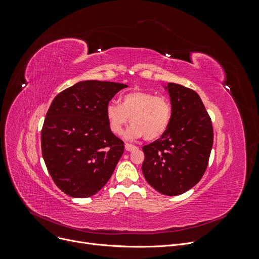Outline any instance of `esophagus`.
<instances>
[{"label": "esophagus", "mask_w": 259, "mask_h": 259, "mask_svg": "<svg viewBox=\"0 0 259 259\" xmlns=\"http://www.w3.org/2000/svg\"><path fill=\"white\" fill-rule=\"evenodd\" d=\"M125 149H126V151H132V150H135V149H137V146L127 143V144H125Z\"/></svg>", "instance_id": "esophagus-1"}]
</instances>
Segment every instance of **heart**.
<instances>
[{
  "label": "heart",
  "mask_w": 259,
  "mask_h": 259,
  "mask_svg": "<svg viewBox=\"0 0 259 259\" xmlns=\"http://www.w3.org/2000/svg\"><path fill=\"white\" fill-rule=\"evenodd\" d=\"M171 115L173 107L167 97L139 90L124 94L120 105L110 103L106 108L109 127L113 134L122 135L131 120L133 126L126 137L144 136L146 140H155L165 134Z\"/></svg>",
  "instance_id": "b5f03b06"
}]
</instances>
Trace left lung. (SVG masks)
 <instances>
[{
	"instance_id": "1",
	"label": "left lung",
	"mask_w": 259,
	"mask_h": 259,
	"mask_svg": "<svg viewBox=\"0 0 259 259\" xmlns=\"http://www.w3.org/2000/svg\"><path fill=\"white\" fill-rule=\"evenodd\" d=\"M173 115L167 131L143 147V174L162 194L174 197L197 185L204 175L213 147L210 116L200 96L183 85L168 83Z\"/></svg>"
}]
</instances>
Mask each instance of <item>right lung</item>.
Returning a JSON list of instances; mask_svg holds the SVG:
<instances>
[{"mask_svg": "<svg viewBox=\"0 0 259 259\" xmlns=\"http://www.w3.org/2000/svg\"><path fill=\"white\" fill-rule=\"evenodd\" d=\"M126 86L82 81L54 98L41 131L42 155L54 183L70 197H92L110 179L124 143L109 127L106 108Z\"/></svg>", "mask_w": 259, "mask_h": 259, "instance_id": "1", "label": "right lung"}]
</instances>
